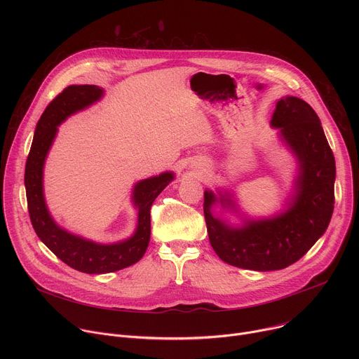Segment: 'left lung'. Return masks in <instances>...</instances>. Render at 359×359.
<instances>
[{
  "label": "left lung",
  "mask_w": 359,
  "mask_h": 359,
  "mask_svg": "<svg viewBox=\"0 0 359 359\" xmlns=\"http://www.w3.org/2000/svg\"><path fill=\"white\" fill-rule=\"evenodd\" d=\"M271 125L280 128L299 161L291 208L274 219L231 229L212 216L217 198L212 191L204 193L210 244L224 263L238 269L271 271L294 264L324 234L334 212L335 159L316 111L305 100L287 96L277 102ZM220 201L233 206L230 198Z\"/></svg>",
  "instance_id": "left-lung-1"
}]
</instances>
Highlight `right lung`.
Wrapping results in <instances>:
<instances>
[{
    "instance_id": "1",
    "label": "right lung",
    "mask_w": 359,
    "mask_h": 359,
    "mask_svg": "<svg viewBox=\"0 0 359 359\" xmlns=\"http://www.w3.org/2000/svg\"><path fill=\"white\" fill-rule=\"evenodd\" d=\"M102 93V89L95 85H71L50 102L36 123L24 176L29 219L36 236L60 260L86 274L114 273L143 257L150 240L151 204L173 180L172 173H162L136 184L133 200L139 210L137 229L133 237L122 243L96 244L67 233L50 219L43 200L42 169L46 153L57 135V126L69 115L93 104Z\"/></svg>"
}]
</instances>
